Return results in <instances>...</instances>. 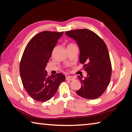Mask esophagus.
<instances>
[{
	"instance_id": "1",
	"label": "esophagus",
	"mask_w": 132,
	"mask_h": 132,
	"mask_svg": "<svg viewBox=\"0 0 132 132\" xmlns=\"http://www.w3.org/2000/svg\"><path fill=\"white\" fill-rule=\"evenodd\" d=\"M75 77H72V76H68V77H66V80H74L75 79Z\"/></svg>"
}]
</instances>
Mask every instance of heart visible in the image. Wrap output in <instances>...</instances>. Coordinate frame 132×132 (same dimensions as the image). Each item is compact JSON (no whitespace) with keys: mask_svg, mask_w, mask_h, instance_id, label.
I'll return each instance as SVG.
<instances>
[{"mask_svg":"<svg viewBox=\"0 0 132 132\" xmlns=\"http://www.w3.org/2000/svg\"><path fill=\"white\" fill-rule=\"evenodd\" d=\"M71 45H72V44H71Z\"/></svg>","mask_w":132,"mask_h":132,"instance_id":"1","label":"heart"}]
</instances>
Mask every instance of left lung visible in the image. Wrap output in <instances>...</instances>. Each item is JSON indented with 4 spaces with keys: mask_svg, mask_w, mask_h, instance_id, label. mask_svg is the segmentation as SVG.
I'll use <instances>...</instances> for the list:
<instances>
[{
    "mask_svg": "<svg viewBox=\"0 0 132 132\" xmlns=\"http://www.w3.org/2000/svg\"><path fill=\"white\" fill-rule=\"evenodd\" d=\"M65 35L76 41L79 49V62L87 75H78L80 88L76 91L79 96L87 99L99 97L110 82L112 67L107 47L96 33L83 29L65 32Z\"/></svg>",
    "mask_w": 132,
    "mask_h": 132,
    "instance_id": "obj_1",
    "label": "left lung"
}]
</instances>
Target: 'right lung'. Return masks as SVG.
<instances>
[{
  "instance_id": "add662e5",
  "label": "right lung",
  "mask_w": 132,
  "mask_h": 132,
  "mask_svg": "<svg viewBox=\"0 0 132 132\" xmlns=\"http://www.w3.org/2000/svg\"><path fill=\"white\" fill-rule=\"evenodd\" d=\"M63 32L43 31L33 37L27 44L20 64L22 83L29 96L45 102L55 94L65 76L58 73L47 76L45 70L58 40Z\"/></svg>"
}]
</instances>
